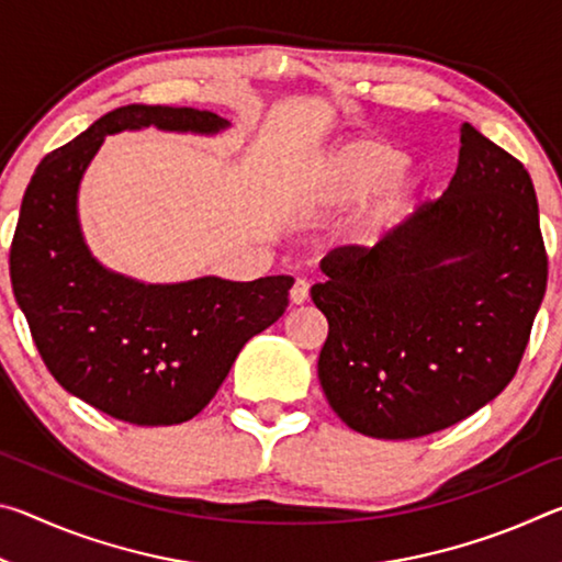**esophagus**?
I'll use <instances>...</instances> for the list:
<instances>
[{"label":"esophagus","mask_w":562,"mask_h":562,"mask_svg":"<svg viewBox=\"0 0 562 562\" xmlns=\"http://www.w3.org/2000/svg\"><path fill=\"white\" fill-rule=\"evenodd\" d=\"M307 297H310V282L307 280L294 282L292 290H290V302L292 304H304V302H307Z\"/></svg>","instance_id":"34e87169"}]
</instances>
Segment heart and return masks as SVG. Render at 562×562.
I'll use <instances>...</instances> for the list:
<instances>
[{
    "label": "heart",
    "instance_id": "b5f03b06",
    "mask_svg": "<svg viewBox=\"0 0 562 562\" xmlns=\"http://www.w3.org/2000/svg\"><path fill=\"white\" fill-rule=\"evenodd\" d=\"M406 154L392 140L357 138L337 148L322 160L312 178V193L322 211H341L384 186L376 201L367 207L359 221V237L376 243L389 227L402 223L412 211L416 188L398 178L406 166Z\"/></svg>",
    "mask_w": 562,
    "mask_h": 562
}]
</instances>
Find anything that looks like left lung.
<instances>
[{"label": "left lung", "instance_id": "obj_1", "mask_svg": "<svg viewBox=\"0 0 562 562\" xmlns=\"http://www.w3.org/2000/svg\"><path fill=\"white\" fill-rule=\"evenodd\" d=\"M329 322L319 384L349 429L418 439L449 429L516 376L543 302L548 255L528 170L471 123L441 198L374 247L319 262Z\"/></svg>", "mask_w": 562, "mask_h": 562}]
</instances>
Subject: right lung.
Wrapping results in <instances>:
<instances>
[{"instance_id":"right-lung-1","label":"right lung","mask_w":562,"mask_h":562,"mask_svg":"<svg viewBox=\"0 0 562 562\" xmlns=\"http://www.w3.org/2000/svg\"><path fill=\"white\" fill-rule=\"evenodd\" d=\"M217 133L213 111L131 103L36 166L9 250L14 297L66 392L136 426L183 424L211 404L245 341L288 310L290 274L144 284L91 258L76 190L103 136L126 128Z\"/></svg>"}]
</instances>
